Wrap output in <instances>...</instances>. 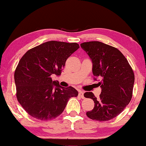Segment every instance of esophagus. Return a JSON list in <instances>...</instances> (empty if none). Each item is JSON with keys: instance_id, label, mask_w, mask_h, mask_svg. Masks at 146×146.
Masks as SVG:
<instances>
[{"instance_id": "34e87169", "label": "esophagus", "mask_w": 146, "mask_h": 146, "mask_svg": "<svg viewBox=\"0 0 146 146\" xmlns=\"http://www.w3.org/2000/svg\"><path fill=\"white\" fill-rule=\"evenodd\" d=\"M78 92H79V93H78L79 96H80V98H81L82 99L84 98V93H83V91H82V90H79Z\"/></svg>"}]
</instances>
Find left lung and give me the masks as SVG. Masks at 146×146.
I'll list each match as a JSON object with an SVG mask.
<instances>
[{"label":"left lung","mask_w":146,"mask_h":146,"mask_svg":"<svg viewBox=\"0 0 146 146\" xmlns=\"http://www.w3.org/2000/svg\"><path fill=\"white\" fill-rule=\"evenodd\" d=\"M80 46L91 59L94 80L100 79L98 84L102 88L99 99L92 92L84 94L95 103L93 109L86 112V115L93 120L109 121L118 116L131 100L133 70L117 48L98 41L83 42Z\"/></svg>","instance_id":"1"}]
</instances>
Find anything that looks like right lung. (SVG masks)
<instances>
[{
	"label": "right lung",
	"instance_id": "add662e5",
	"mask_svg": "<svg viewBox=\"0 0 146 146\" xmlns=\"http://www.w3.org/2000/svg\"><path fill=\"white\" fill-rule=\"evenodd\" d=\"M78 43L48 41L28 50L14 72L16 98L24 110L38 120L47 121L62 113L66 104L78 92L73 87L52 81L60 75L66 60L78 50Z\"/></svg>",
	"mask_w": 146,
	"mask_h": 146
}]
</instances>
